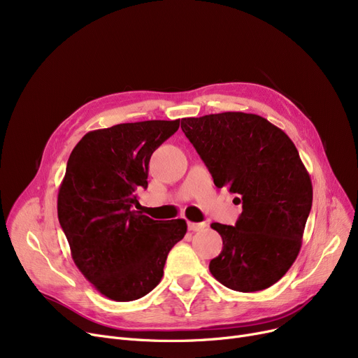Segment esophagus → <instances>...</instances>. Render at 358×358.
I'll use <instances>...</instances> for the list:
<instances>
[{
  "label": "esophagus",
  "mask_w": 358,
  "mask_h": 358,
  "mask_svg": "<svg viewBox=\"0 0 358 358\" xmlns=\"http://www.w3.org/2000/svg\"><path fill=\"white\" fill-rule=\"evenodd\" d=\"M206 228V223H196V222H189V231L197 232Z\"/></svg>",
  "instance_id": "obj_1"
}]
</instances>
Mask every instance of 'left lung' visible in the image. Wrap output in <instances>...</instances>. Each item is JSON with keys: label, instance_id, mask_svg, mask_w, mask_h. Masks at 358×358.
Returning a JSON list of instances; mask_svg holds the SVG:
<instances>
[{"label": "left lung", "instance_id": "8db88e82", "mask_svg": "<svg viewBox=\"0 0 358 358\" xmlns=\"http://www.w3.org/2000/svg\"><path fill=\"white\" fill-rule=\"evenodd\" d=\"M219 189L242 203L235 227L212 223L223 241L212 275L236 292L264 290L283 277L302 247L312 181L292 139L267 119L241 111L181 119Z\"/></svg>", "mask_w": 358, "mask_h": 358}]
</instances>
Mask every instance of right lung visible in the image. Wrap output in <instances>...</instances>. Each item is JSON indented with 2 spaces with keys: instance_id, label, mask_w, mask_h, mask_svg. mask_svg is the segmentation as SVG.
Masks as SVG:
<instances>
[{
  "instance_id": "right-lung-1",
  "label": "right lung",
  "mask_w": 358,
  "mask_h": 358,
  "mask_svg": "<svg viewBox=\"0 0 358 358\" xmlns=\"http://www.w3.org/2000/svg\"><path fill=\"white\" fill-rule=\"evenodd\" d=\"M178 127L180 120H146L92 130L69 155L58 193L61 228L75 266L116 302L154 290L187 232L184 219L161 222L135 210L150 155Z\"/></svg>"
}]
</instances>
